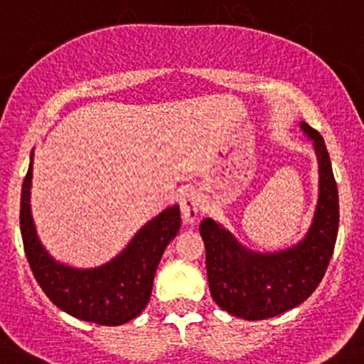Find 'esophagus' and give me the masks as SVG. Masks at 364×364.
Here are the masks:
<instances>
[{
  "label": "esophagus",
  "instance_id": "34e87169",
  "mask_svg": "<svg viewBox=\"0 0 364 364\" xmlns=\"http://www.w3.org/2000/svg\"><path fill=\"white\" fill-rule=\"evenodd\" d=\"M179 204H181V215L183 220L186 223H193L199 216V204L200 199L197 196L196 190L188 188L181 193V199H179Z\"/></svg>",
  "mask_w": 364,
  "mask_h": 364
}]
</instances>
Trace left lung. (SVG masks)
<instances>
[{
	"instance_id": "obj_1",
	"label": "left lung",
	"mask_w": 364,
	"mask_h": 364,
	"mask_svg": "<svg viewBox=\"0 0 364 364\" xmlns=\"http://www.w3.org/2000/svg\"><path fill=\"white\" fill-rule=\"evenodd\" d=\"M314 142L318 161V200L306 236L280 252L245 248L211 218L200 222L209 291L222 310L245 321L277 317L303 303L324 278L338 234V186L326 142L308 123H299Z\"/></svg>"
}]
</instances>
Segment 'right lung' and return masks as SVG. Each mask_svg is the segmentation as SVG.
I'll return each mask as SVG.
<instances>
[{
	"label": "right lung",
	"mask_w": 364,
	"mask_h": 364,
	"mask_svg": "<svg viewBox=\"0 0 364 364\" xmlns=\"http://www.w3.org/2000/svg\"><path fill=\"white\" fill-rule=\"evenodd\" d=\"M31 178L33 151L21 193V234L29 267L46 296L72 317L95 324L121 326L137 317L149 303L164 250L179 232V205L149 220L109 262L79 269L58 262L40 243L29 204Z\"/></svg>",
	"instance_id": "add662e5"
}]
</instances>
